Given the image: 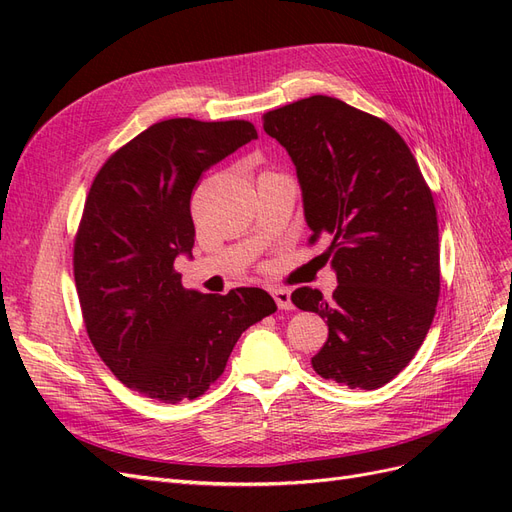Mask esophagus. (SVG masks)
I'll use <instances>...</instances> for the list:
<instances>
[{
    "mask_svg": "<svg viewBox=\"0 0 512 512\" xmlns=\"http://www.w3.org/2000/svg\"><path fill=\"white\" fill-rule=\"evenodd\" d=\"M271 294H273V299H275L277 307H280V309H292L290 290H286V288H275V290H271Z\"/></svg>",
    "mask_w": 512,
    "mask_h": 512,
    "instance_id": "esophagus-1",
    "label": "esophagus"
}]
</instances>
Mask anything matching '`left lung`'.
Here are the masks:
<instances>
[{
  "label": "left lung",
  "instance_id": "8db88e82",
  "mask_svg": "<svg viewBox=\"0 0 512 512\" xmlns=\"http://www.w3.org/2000/svg\"><path fill=\"white\" fill-rule=\"evenodd\" d=\"M262 128L297 168L312 241L331 239L333 299L292 292L329 327L312 367L350 389H378L412 361L438 305V218L421 168L389 123L337 98L275 108Z\"/></svg>",
  "mask_w": 512,
  "mask_h": 512
}]
</instances>
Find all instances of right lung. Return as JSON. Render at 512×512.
<instances>
[{"instance_id": "obj_1", "label": "right lung", "mask_w": 512, "mask_h": 512, "mask_svg": "<svg viewBox=\"0 0 512 512\" xmlns=\"http://www.w3.org/2000/svg\"><path fill=\"white\" fill-rule=\"evenodd\" d=\"M254 138L245 119H164L115 151L91 183L74 241L76 292L100 359L145 397H200L241 333L277 309L262 288L203 294L175 271L194 247V185Z\"/></svg>"}]
</instances>
